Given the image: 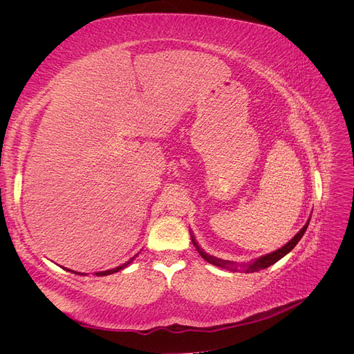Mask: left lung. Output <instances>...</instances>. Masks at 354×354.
Masks as SVG:
<instances>
[{
	"label": "left lung",
	"instance_id": "obj_1",
	"mask_svg": "<svg viewBox=\"0 0 354 354\" xmlns=\"http://www.w3.org/2000/svg\"><path fill=\"white\" fill-rule=\"evenodd\" d=\"M308 223H310V220H307V223L304 224L303 229L299 230V232L295 234V236H294L291 241H289L286 245H283L282 248L276 250V251H273V252H270V254H267V255L259 257V259L254 260V261L242 264V272H245V273L260 272V270H263V269H267V267H270V266L274 264L276 261H279V260L282 259V257H285L288 252H291V251L294 250V246L299 242V239L303 238V234H304L306 230H307ZM190 238H192V243L195 245V248L198 250V252L201 254V257H202V259L205 260V261H208V263H211V264H214V266H217V267H221V269L230 270V272H238V270H239L236 263L229 261V260H221V259H217V257H212V255L207 254V252L203 251V250L201 248V246L198 245L196 239L194 238V234H190Z\"/></svg>",
	"mask_w": 354,
	"mask_h": 354
}]
</instances>
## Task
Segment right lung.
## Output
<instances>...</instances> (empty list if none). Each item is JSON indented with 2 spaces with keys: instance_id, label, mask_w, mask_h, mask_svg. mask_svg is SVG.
Instances as JSON below:
<instances>
[{
  "instance_id": "add662e5",
  "label": "right lung",
  "mask_w": 354,
  "mask_h": 354,
  "mask_svg": "<svg viewBox=\"0 0 354 354\" xmlns=\"http://www.w3.org/2000/svg\"><path fill=\"white\" fill-rule=\"evenodd\" d=\"M134 260V257L133 259H130L128 260L127 263H124V264H121V266H118V267H115V269H111V270H106V272H99V273H95V276H108V274H112V273H116V272H120V270H122V269H125V267L130 264L131 261Z\"/></svg>"
}]
</instances>
